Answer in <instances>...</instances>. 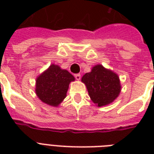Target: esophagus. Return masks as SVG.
<instances>
[{
	"label": "esophagus",
	"mask_w": 154,
	"mask_h": 154,
	"mask_svg": "<svg viewBox=\"0 0 154 154\" xmlns=\"http://www.w3.org/2000/svg\"><path fill=\"white\" fill-rule=\"evenodd\" d=\"M74 77L77 80L81 79V74H80V73H76V74H74Z\"/></svg>",
	"instance_id": "obj_1"
}]
</instances>
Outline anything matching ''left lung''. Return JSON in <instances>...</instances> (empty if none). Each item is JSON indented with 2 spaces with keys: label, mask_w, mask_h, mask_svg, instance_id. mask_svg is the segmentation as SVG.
<instances>
[{
  "label": "left lung",
  "mask_w": 154,
  "mask_h": 154,
  "mask_svg": "<svg viewBox=\"0 0 154 154\" xmlns=\"http://www.w3.org/2000/svg\"><path fill=\"white\" fill-rule=\"evenodd\" d=\"M82 81L86 85L91 100L99 107L112 102L121 91L118 76L101 65H95Z\"/></svg>",
  "instance_id": "1"
}]
</instances>
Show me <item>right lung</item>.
Returning <instances> with one entry per match:
<instances>
[{
  "label": "right lung",
  "mask_w": 154,
  "mask_h": 154,
  "mask_svg": "<svg viewBox=\"0 0 154 154\" xmlns=\"http://www.w3.org/2000/svg\"><path fill=\"white\" fill-rule=\"evenodd\" d=\"M74 77L58 65H51L37 79L36 94L43 102L57 106L65 98L69 85Z\"/></svg>",
  "instance_id": "right-lung-1"
}]
</instances>
